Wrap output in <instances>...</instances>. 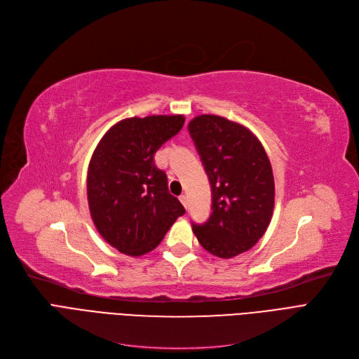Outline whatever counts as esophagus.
I'll use <instances>...</instances> for the list:
<instances>
[{"instance_id":"34e87169","label":"esophagus","mask_w":359,"mask_h":359,"mask_svg":"<svg viewBox=\"0 0 359 359\" xmlns=\"http://www.w3.org/2000/svg\"><path fill=\"white\" fill-rule=\"evenodd\" d=\"M180 201H181V203L184 205V208H187V205H189V197H187V196L181 194V196H180Z\"/></svg>"}]
</instances>
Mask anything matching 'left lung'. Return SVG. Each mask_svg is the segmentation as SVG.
<instances>
[{
    "label": "left lung",
    "mask_w": 359,
    "mask_h": 359,
    "mask_svg": "<svg viewBox=\"0 0 359 359\" xmlns=\"http://www.w3.org/2000/svg\"><path fill=\"white\" fill-rule=\"evenodd\" d=\"M190 137L211 182L212 212L193 224L203 248L231 258L262 239L275 206L270 160L255 135L239 123L202 114L189 123Z\"/></svg>",
    "instance_id": "8db88e82"
}]
</instances>
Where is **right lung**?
I'll use <instances>...</instances> for the list:
<instances>
[{
	"label": "right lung",
	"instance_id": "right-lung-1",
	"mask_svg": "<svg viewBox=\"0 0 359 359\" xmlns=\"http://www.w3.org/2000/svg\"><path fill=\"white\" fill-rule=\"evenodd\" d=\"M184 121L181 114L125 118L95 148L88 170L90 215L101 236L123 254L153 251L185 212L154 163L156 151Z\"/></svg>",
	"mask_w": 359,
	"mask_h": 359
}]
</instances>
